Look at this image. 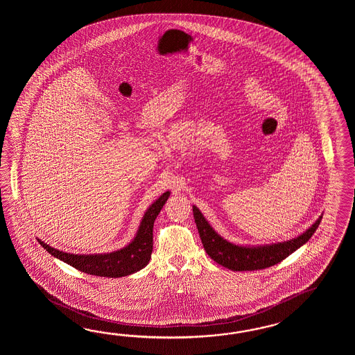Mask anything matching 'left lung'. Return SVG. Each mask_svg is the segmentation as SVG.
<instances>
[{"label": "left lung", "mask_w": 355, "mask_h": 355, "mask_svg": "<svg viewBox=\"0 0 355 355\" xmlns=\"http://www.w3.org/2000/svg\"><path fill=\"white\" fill-rule=\"evenodd\" d=\"M193 213L196 219L199 236L202 239L204 250L217 264L228 268L234 272H248V270H261L272 265L278 264L282 260L289 257L295 250L300 249L316 232L317 227L322 217L309 227L306 232L298 237L278 242L272 245H260V246H241L234 245L220 237L211 225L204 218L202 211L193 205Z\"/></svg>", "instance_id": "obj_1"}]
</instances>
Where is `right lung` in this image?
I'll return each instance as SVG.
<instances>
[{"label":"right lung","instance_id":"right-lung-1","mask_svg":"<svg viewBox=\"0 0 355 355\" xmlns=\"http://www.w3.org/2000/svg\"><path fill=\"white\" fill-rule=\"evenodd\" d=\"M168 196H170V191H166L152 204L144 213V218L133 241L125 248L116 250L114 252L78 255V254H69V252H63L60 250L53 249L38 239L39 243L52 257L67 263L80 272H87L90 275H96V277H107V278L125 277L144 269V266L148 264L151 259L152 246H153V234H152L153 222L159 216L164 204L166 203Z\"/></svg>","mask_w":355,"mask_h":355}]
</instances>
